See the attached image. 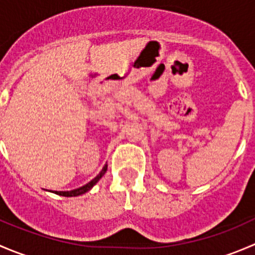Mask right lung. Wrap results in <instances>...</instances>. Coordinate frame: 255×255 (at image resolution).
Listing matches in <instances>:
<instances>
[{
    "instance_id": "right-lung-1",
    "label": "right lung",
    "mask_w": 255,
    "mask_h": 255,
    "mask_svg": "<svg viewBox=\"0 0 255 255\" xmlns=\"http://www.w3.org/2000/svg\"><path fill=\"white\" fill-rule=\"evenodd\" d=\"M106 171H107V164L104 166V168H102V170L100 171L99 175H97L96 177H94V179H92L90 182H87L86 185H84V186H81V187H78V189H75V190H70V191H50V190H47V191L54 192V194L60 195V196H65V197L80 196V195L86 194L87 191H90V190H91L92 187L97 184V181H99V180L105 175V173H106Z\"/></svg>"
}]
</instances>
